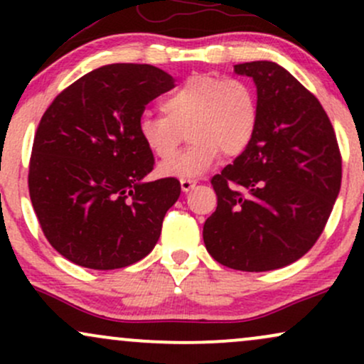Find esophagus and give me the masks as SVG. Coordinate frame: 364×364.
I'll list each match as a JSON object with an SVG mask.
<instances>
[{"label":"esophagus","mask_w":364,"mask_h":364,"mask_svg":"<svg viewBox=\"0 0 364 364\" xmlns=\"http://www.w3.org/2000/svg\"><path fill=\"white\" fill-rule=\"evenodd\" d=\"M195 185H196L195 179H190V178H183L181 179V190L183 191H190L191 188H195Z\"/></svg>","instance_id":"obj_1"}]
</instances>
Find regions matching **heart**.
<instances>
[{
    "instance_id": "1",
    "label": "heart",
    "mask_w": 364,
    "mask_h": 364,
    "mask_svg": "<svg viewBox=\"0 0 364 364\" xmlns=\"http://www.w3.org/2000/svg\"><path fill=\"white\" fill-rule=\"evenodd\" d=\"M162 114L144 112L136 121V135L154 157L167 161L191 133L185 153L161 166V174L195 178L219 159L237 157L257 135L260 107L248 82L223 75H196L171 90L161 101Z\"/></svg>"
}]
</instances>
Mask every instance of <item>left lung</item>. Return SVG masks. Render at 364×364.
<instances>
[{
    "mask_svg": "<svg viewBox=\"0 0 364 364\" xmlns=\"http://www.w3.org/2000/svg\"><path fill=\"white\" fill-rule=\"evenodd\" d=\"M257 85V135L210 179L217 208L203 224L212 258L243 272L275 270L316 243L341 190L342 157L318 99L272 61L235 65Z\"/></svg>",
    "mask_w": 364,
    "mask_h": 364,
    "instance_id": "left-lung-1",
    "label": "left lung"
}]
</instances>
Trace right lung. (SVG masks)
<instances>
[{
    "mask_svg": "<svg viewBox=\"0 0 364 364\" xmlns=\"http://www.w3.org/2000/svg\"><path fill=\"white\" fill-rule=\"evenodd\" d=\"M174 87L152 65L114 63L83 75L46 109L28 164V193L46 240L70 262L123 269L152 252L176 178L144 183L154 156L136 135L145 106Z\"/></svg>",
    "mask_w": 364,
    "mask_h": 364,
    "instance_id": "add662e5",
    "label": "right lung"
}]
</instances>
